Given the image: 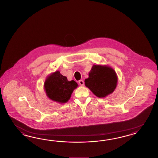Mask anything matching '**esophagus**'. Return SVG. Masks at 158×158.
Returning <instances> with one entry per match:
<instances>
[{
  "label": "esophagus",
  "instance_id": "esophagus-1",
  "mask_svg": "<svg viewBox=\"0 0 158 158\" xmlns=\"http://www.w3.org/2000/svg\"><path fill=\"white\" fill-rule=\"evenodd\" d=\"M79 85H81V86H83L84 85V81H83V80H80L79 81Z\"/></svg>",
  "mask_w": 158,
  "mask_h": 158
}]
</instances>
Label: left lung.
<instances>
[{
	"mask_svg": "<svg viewBox=\"0 0 158 158\" xmlns=\"http://www.w3.org/2000/svg\"><path fill=\"white\" fill-rule=\"evenodd\" d=\"M118 78L115 71L110 67L93 65L85 85L98 97L112 93L116 87Z\"/></svg>",
	"mask_w": 158,
	"mask_h": 158,
	"instance_id": "8db88e82",
	"label": "left lung"
}]
</instances>
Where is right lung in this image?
<instances>
[{"mask_svg": "<svg viewBox=\"0 0 158 158\" xmlns=\"http://www.w3.org/2000/svg\"><path fill=\"white\" fill-rule=\"evenodd\" d=\"M44 86L46 94L50 99L64 103L69 100L77 84L74 81H68L67 77L56 71L48 77Z\"/></svg>", "mask_w": 158, "mask_h": 158, "instance_id": "add662e5", "label": "right lung"}]
</instances>
